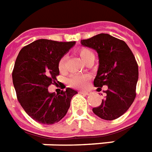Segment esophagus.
Returning <instances> with one entry per match:
<instances>
[{"instance_id":"obj_1","label":"esophagus","mask_w":152,"mask_h":152,"mask_svg":"<svg viewBox=\"0 0 152 152\" xmlns=\"http://www.w3.org/2000/svg\"><path fill=\"white\" fill-rule=\"evenodd\" d=\"M80 93H82V94H84V95H87V96H89V95H91L90 91H80Z\"/></svg>"}]
</instances>
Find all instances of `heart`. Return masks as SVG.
I'll return each mask as SVG.
<instances>
[{"label": "heart", "instance_id": "obj_1", "mask_svg": "<svg viewBox=\"0 0 152 152\" xmlns=\"http://www.w3.org/2000/svg\"><path fill=\"white\" fill-rule=\"evenodd\" d=\"M77 53L82 59V61L85 64H87L88 62L91 60H94V55L93 51L88 48H80L78 50ZM65 61H66V57H63L59 62V70H64L65 66ZM89 79V76L87 74H76L72 75L69 77L67 80L68 85L72 88H83L86 86L88 80Z\"/></svg>", "mask_w": 152, "mask_h": 152}]
</instances>
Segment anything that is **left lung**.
<instances>
[{
	"label": "left lung",
	"mask_w": 152,
	"mask_h": 152,
	"mask_svg": "<svg viewBox=\"0 0 152 152\" xmlns=\"http://www.w3.org/2000/svg\"><path fill=\"white\" fill-rule=\"evenodd\" d=\"M82 46L97 52L99 66L93 85L100 92L104 85L106 96L93 113L104 120H113L125 113L135 98L139 67L127 44L108 34H100L80 41Z\"/></svg>",
	"instance_id": "obj_1"
}]
</instances>
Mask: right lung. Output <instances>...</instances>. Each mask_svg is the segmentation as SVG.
I'll list each match as a JSON object with an SVG mask.
<instances>
[{
  "mask_svg": "<svg viewBox=\"0 0 152 152\" xmlns=\"http://www.w3.org/2000/svg\"><path fill=\"white\" fill-rule=\"evenodd\" d=\"M75 44L39 39L20 50L12 74L13 86L22 107L36 122L47 125L59 122L77 93L70 88L57 95L48 89L59 74V60Z\"/></svg>",
  "mask_w": 152,
  "mask_h": 152,
  "instance_id": "add662e5",
  "label": "right lung"
}]
</instances>
